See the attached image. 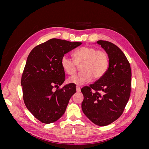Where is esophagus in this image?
Masks as SVG:
<instances>
[{"label": "esophagus", "instance_id": "esophagus-1", "mask_svg": "<svg viewBox=\"0 0 149 149\" xmlns=\"http://www.w3.org/2000/svg\"><path fill=\"white\" fill-rule=\"evenodd\" d=\"M76 91H77L78 93L80 92L81 91V89H80V88L79 86H76Z\"/></svg>", "mask_w": 149, "mask_h": 149}]
</instances>
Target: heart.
<instances>
[{"instance_id":"heart-1","label":"heart","mask_w":149,"mask_h":149,"mask_svg":"<svg viewBox=\"0 0 149 149\" xmlns=\"http://www.w3.org/2000/svg\"><path fill=\"white\" fill-rule=\"evenodd\" d=\"M74 61L65 55L61 59V66L65 73L73 74L76 71V64L80 66L79 73L69 78L68 81L76 85H83L92 79L97 80L101 78L107 71L109 65V56L104 51H99L92 47H83L73 53Z\"/></svg>"}]
</instances>
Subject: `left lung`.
<instances>
[{
  "label": "left lung",
  "instance_id": "obj_1",
  "mask_svg": "<svg viewBox=\"0 0 149 149\" xmlns=\"http://www.w3.org/2000/svg\"><path fill=\"white\" fill-rule=\"evenodd\" d=\"M96 43L108 55L109 68L101 78L81 90L84 96L81 108L94 124L105 126L118 119L127 104L131 89V70L119 47L104 40ZM93 90L95 92H92Z\"/></svg>",
  "mask_w": 149,
  "mask_h": 149
}]
</instances>
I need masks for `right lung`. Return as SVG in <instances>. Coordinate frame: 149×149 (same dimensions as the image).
<instances>
[{
	"label": "right lung",
	"mask_w": 149,
	"mask_h": 149,
	"mask_svg": "<svg viewBox=\"0 0 149 149\" xmlns=\"http://www.w3.org/2000/svg\"><path fill=\"white\" fill-rule=\"evenodd\" d=\"M81 44L53 38L35 47L28 56L21 79L23 98L28 110L42 123L59 119L76 93L73 83L58 89L65 79L60 61L65 54Z\"/></svg>",
	"instance_id": "add662e5"
}]
</instances>
